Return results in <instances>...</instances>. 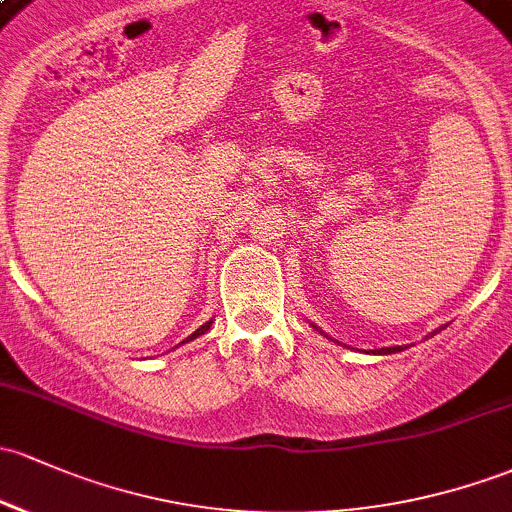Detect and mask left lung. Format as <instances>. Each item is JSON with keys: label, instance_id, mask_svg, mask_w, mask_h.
<instances>
[{"label": "left lung", "instance_id": "8db88e82", "mask_svg": "<svg viewBox=\"0 0 512 512\" xmlns=\"http://www.w3.org/2000/svg\"><path fill=\"white\" fill-rule=\"evenodd\" d=\"M312 329H315V332H320L322 337L332 339V337H329L327 332H322V329L317 327V324H312ZM439 329H444V327H439ZM439 329H434V332H430V337H432V334H437ZM332 342H334V339H332ZM403 349H408V346H383V349H376V351H371V354H398V351H403ZM366 354H368V351H366Z\"/></svg>", "mask_w": 512, "mask_h": 512}]
</instances>
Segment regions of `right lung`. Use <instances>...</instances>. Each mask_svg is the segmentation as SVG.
<instances>
[{"mask_svg":"<svg viewBox=\"0 0 512 512\" xmlns=\"http://www.w3.org/2000/svg\"><path fill=\"white\" fill-rule=\"evenodd\" d=\"M210 327H212V320H210V322H205V324H202V327H200V329H195V332H192V334H190V337H188V339H185V342H192V339L202 337V334H205V332H207V329H210ZM185 342H183V344H185Z\"/></svg>","mask_w":512,"mask_h":512,"instance_id":"obj_1","label":"right lung"}]
</instances>
